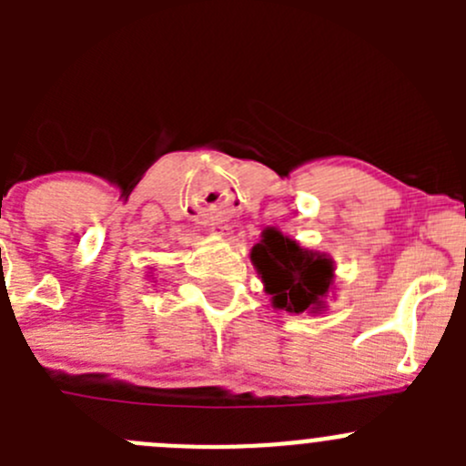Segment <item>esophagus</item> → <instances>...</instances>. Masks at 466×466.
Returning a JSON list of instances; mask_svg holds the SVG:
<instances>
[{
  "instance_id": "esophagus-1",
  "label": "esophagus",
  "mask_w": 466,
  "mask_h": 466,
  "mask_svg": "<svg viewBox=\"0 0 466 466\" xmlns=\"http://www.w3.org/2000/svg\"><path fill=\"white\" fill-rule=\"evenodd\" d=\"M216 229H218V234H225V229L228 228H216Z\"/></svg>"
}]
</instances>
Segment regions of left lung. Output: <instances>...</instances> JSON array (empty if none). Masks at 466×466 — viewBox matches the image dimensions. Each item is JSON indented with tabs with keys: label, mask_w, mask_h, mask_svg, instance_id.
I'll return each mask as SVG.
<instances>
[{
	"label": "left lung",
	"mask_w": 466,
	"mask_h": 466,
	"mask_svg": "<svg viewBox=\"0 0 466 466\" xmlns=\"http://www.w3.org/2000/svg\"><path fill=\"white\" fill-rule=\"evenodd\" d=\"M250 261L275 309L289 313H320L327 309L324 299L336 277L329 255L307 250L277 228H266L261 241L252 248Z\"/></svg>",
	"instance_id": "obj_1"
}]
</instances>
